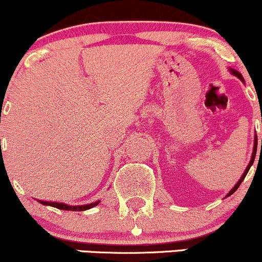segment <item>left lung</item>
Segmentation results:
<instances>
[{
	"instance_id": "1",
	"label": "left lung",
	"mask_w": 262,
	"mask_h": 262,
	"mask_svg": "<svg viewBox=\"0 0 262 262\" xmlns=\"http://www.w3.org/2000/svg\"><path fill=\"white\" fill-rule=\"evenodd\" d=\"M228 70H229V71H230V74H231V75H234V76H236V77H237V79H239V80H242V81H243V82H244V83H245V81H244V77H243V75H242V74H240V73H239V71H236V70H235V69H231V68H228ZM261 148H262V140H261ZM256 149H257V135H256V134H255V137H254V149H252V154H251V159H250V162H249V165H248V166H246V169H245V171H244V173H243V175H242V177H240V179H239V181H237V182L235 183V186H234V187H233V188H231L229 192H228V194H227V196H225V197H229V196H230V194H233V193H234V192H235V191H236V189H237V188H239L240 183H242V182H243V180H244V179H245L246 173H248V172H249V170H250V167L252 166V164H254V160H255V156H256Z\"/></svg>"
}]
</instances>
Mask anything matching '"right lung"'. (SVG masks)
I'll use <instances>...</instances> for the list:
<instances>
[{
    "label": "right lung",
    "mask_w": 262,
    "mask_h": 262,
    "mask_svg": "<svg viewBox=\"0 0 262 262\" xmlns=\"http://www.w3.org/2000/svg\"><path fill=\"white\" fill-rule=\"evenodd\" d=\"M39 203L44 204V206H50L54 207V208L58 209H62V210H76V212H81V210H87L90 208H93V207L97 206L101 201H96V202L89 203V204H81V206H69L66 203H60V202H48V201H41V200H37Z\"/></svg>",
    "instance_id": "add662e5"
}]
</instances>
